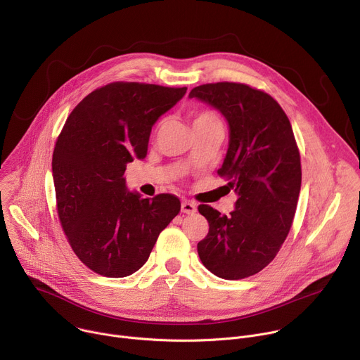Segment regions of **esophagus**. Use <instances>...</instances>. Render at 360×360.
I'll list each match as a JSON object with an SVG mask.
<instances>
[{
    "mask_svg": "<svg viewBox=\"0 0 360 360\" xmlns=\"http://www.w3.org/2000/svg\"><path fill=\"white\" fill-rule=\"evenodd\" d=\"M181 211L184 214H193L195 211H197V205H195L193 202H189V201H184L181 204Z\"/></svg>",
    "mask_w": 360,
    "mask_h": 360,
    "instance_id": "esophagus-1",
    "label": "esophagus"
}]
</instances>
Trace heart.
Masks as SVG:
<instances>
[{
  "mask_svg": "<svg viewBox=\"0 0 360 360\" xmlns=\"http://www.w3.org/2000/svg\"><path fill=\"white\" fill-rule=\"evenodd\" d=\"M211 122H219V119L212 112H201L193 119V126L200 123H211Z\"/></svg>",
  "mask_w": 360,
  "mask_h": 360,
  "instance_id": "obj_1",
  "label": "heart"
}]
</instances>
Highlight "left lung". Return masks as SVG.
Returning <instances> with one entry per match:
<instances>
[{"label":"left lung","mask_w":360,"mask_h":360,"mask_svg":"<svg viewBox=\"0 0 360 360\" xmlns=\"http://www.w3.org/2000/svg\"><path fill=\"white\" fill-rule=\"evenodd\" d=\"M189 97L226 119L230 145L218 175L238 195L228 217L210 205L198 207L210 224L198 243L200 258L225 280L254 276L280 251L297 208L302 163L290 120L270 94L243 83L201 84Z\"/></svg>","instance_id":"8db88e82"}]
</instances>
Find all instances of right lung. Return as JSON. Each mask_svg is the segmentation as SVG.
Wrapping results in <instances>:
<instances>
[{
	"mask_svg": "<svg viewBox=\"0 0 360 360\" xmlns=\"http://www.w3.org/2000/svg\"><path fill=\"white\" fill-rule=\"evenodd\" d=\"M186 87L113 82L73 109L53 152L57 214L82 263L105 277L138 271L163 228L178 215L171 193L141 198L123 174L143 159L155 122L179 102Z\"/></svg>",
	"mask_w": 360,
	"mask_h": 360,
	"instance_id": "add662e5",
	"label": "right lung"
}]
</instances>
